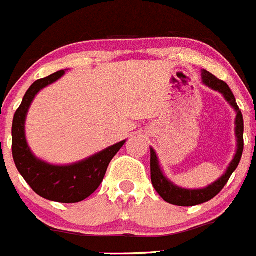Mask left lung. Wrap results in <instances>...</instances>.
<instances>
[{
    "label": "left lung",
    "mask_w": 256,
    "mask_h": 256,
    "mask_svg": "<svg viewBox=\"0 0 256 256\" xmlns=\"http://www.w3.org/2000/svg\"><path fill=\"white\" fill-rule=\"evenodd\" d=\"M202 83L208 86L209 88L218 91L222 94L226 102H228L234 111L236 112V118H235V138H236V152L234 154V158L228 166L226 172L220 176V178L210 184L206 188L202 189H185V188H180V186L174 185L170 180H168L164 174L162 169L158 162V157H157L154 149L150 148V180H152L153 188L156 189V192L161 196L164 201H166L168 204L177 206H194L204 204V202L210 201L212 198H214L216 194L220 193V190L224 189V186L228 184V178L232 177L234 170L238 168L239 161L242 158L243 153V116L242 112L239 110L238 104L235 102V96L232 92V90L224 80L216 79L212 74L209 71L202 70Z\"/></svg>",
    "instance_id": "8db88e82"
}]
</instances>
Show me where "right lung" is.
Returning <instances> with one entry per match:
<instances>
[{"label": "right lung", "mask_w": 256, "mask_h": 256, "mask_svg": "<svg viewBox=\"0 0 256 256\" xmlns=\"http://www.w3.org/2000/svg\"><path fill=\"white\" fill-rule=\"evenodd\" d=\"M64 75V70L34 82L26 91L22 103L13 118L12 150L18 172L38 196L48 201L75 204L90 197L103 181L107 168L126 140L68 165H54L40 160L32 152L26 141L24 122L32 100L47 86Z\"/></svg>", "instance_id": "1"}]
</instances>
